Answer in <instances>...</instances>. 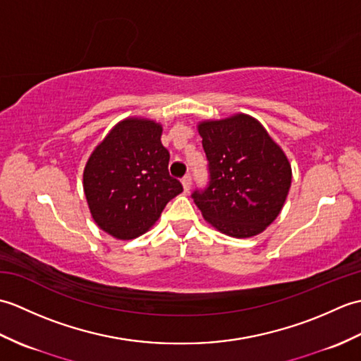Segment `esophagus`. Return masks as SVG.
<instances>
[{"instance_id":"34e87169","label":"esophagus","mask_w":361,"mask_h":361,"mask_svg":"<svg viewBox=\"0 0 361 361\" xmlns=\"http://www.w3.org/2000/svg\"><path fill=\"white\" fill-rule=\"evenodd\" d=\"M181 181H183V188H185L186 192H189L190 186H192V176H190V175H185V176H183Z\"/></svg>"}]
</instances>
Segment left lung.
I'll list each match as a JSON object with an SVG mask.
<instances>
[{
  "label": "left lung",
  "mask_w": 361,
  "mask_h": 361,
  "mask_svg": "<svg viewBox=\"0 0 361 361\" xmlns=\"http://www.w3.org/2000/svg\"><path fill=\"white\" fill-rule=\"evenodd\" d=\"M209 181L192 198L203 217L237 239L262 233L279 216L291 185L287 157L247 114L198 126Z\"/></svg>",
  "instance_id": "1"
}]
</instances>
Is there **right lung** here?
Returning a JSON list of instances; mask_svg holds the SVG:
<instances>
[{
	"label": "right lung",
	"mask_w": 361,
	"mask_h": 361,
	"mask_svg": "<svg viewBox=\"0 0 361 361\" xmlns=\"http://www.w3.org/2000/svg\"><path fill=\"white\" fill-rule=\"evenodd\" d=\"M161 133V126L149 119L122 121L85 166L83 190L91 216L116 239L144 234L183 190L180 180L169 173L171 155Z\"/></svg>",
	"instance_id": "obj_1"
}]
</instances>
